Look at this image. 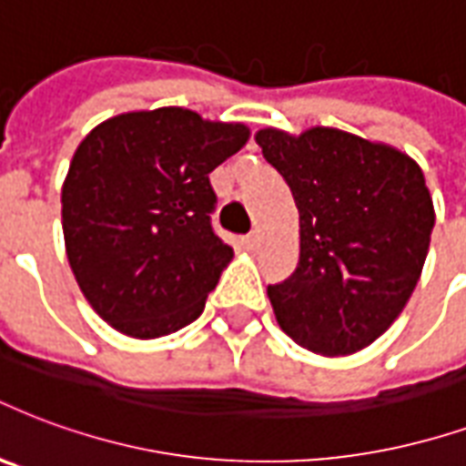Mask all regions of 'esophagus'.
<instances>
[{
  "label": "esophagus",
  "mask_w": 466,
  "mask_h": 466,
  "mask_svg": "<svg viewBox=\"0 0 466 466\" xmlns=\"http://www.w3.org/2000/svg\"><path fill=\"white\" fill-rule=\"evenodd\" d=\"M244 244H247V249H249V251L259 249V244H261V232H259V229H254V232L247 234V237H244Z\"/></svg>",
  "instance_id": "34e87169"
}]
</instances>
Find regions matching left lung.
Returning a JSON list of instances; mask_svg holds the SVG:
<instances>
[{
  "label": "left lung",
  "instance_id": "1",
  "mask_svg": "<svg viewBox=\"0 0 466 466\" xmlns=\"http://www.w3.org/2000/svg\"><path fill=\"white\" fill-rule=\"evenodd\" d=\"M299 207L296 271L267 289L279 326L320 356L370 346L405 309L430 249L432 198L415 160L336 127L257 133Z\"/></svg>",
  "mask_w": 466,
  "mask_h": 466
}]
</instances>
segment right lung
I'll return each instance as SVG.
<instances>
[{"label": "right lung", "instance_id": "right-lung-1", "mask_svg": "<svg viewBox=\"0 0 466 466\" xmlns=\"http://www.w3.org/2000/svg\"><path fill=\"white\" fill-rule=\"evenodd\" d=\"M242 123L185 108L126 113L84 137L61 189L68 264L103 320L133 339L185 329L232 259L209 172L247 143Z\"/></svg>", "mask_w": 466, "mask_h": 466}]
</instances>
